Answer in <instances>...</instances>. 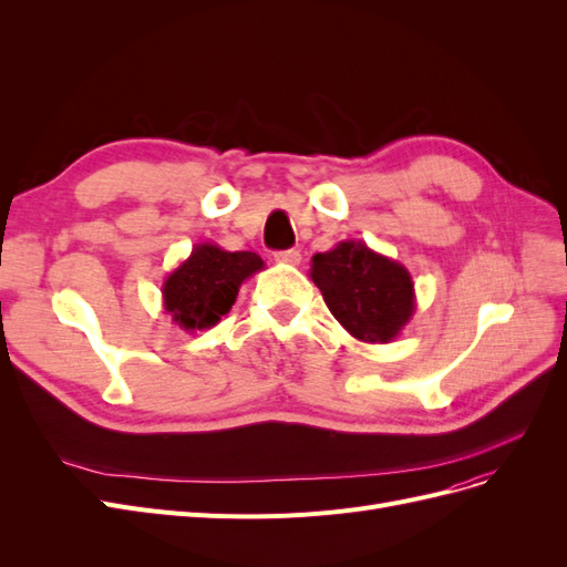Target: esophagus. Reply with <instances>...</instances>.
I'll list each match as a JSON object with an SVG mask.
<instances>
[{
    "label": "esophagus",
    "mask_w": 567,
    "mask_h": 567,
    "mask_svg": "<svg viewBox=\"0 0 567 567\" xmlns=\"http://www.w3.org/2000/svg\"><path fill=\"white\" fill-rule=\"evenodd\" d=\"M274 260L277 262H284V265H300V260H302V255H300V250H296V248H288V250H279V252H274Z\"/></svg>",
    "instance_id": "1"
}]
</instances>
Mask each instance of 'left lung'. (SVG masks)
Masks as SVG:
<instances>
[{"label":"left lung","mask_w":567,"mask_h":567,"mask_svg":"<svg viewBox=\"0 0 567 567\" xmlns=\"http://www.w3.org/2000/svg\"><path fill=\"white\" fill-rule=\"evenodd\" d=\"M310 277L338 323L362 342H392L416 312L409 269L362 241L317 252Z\"/></svg>","instance_id":"obj_1"}]
</instances>
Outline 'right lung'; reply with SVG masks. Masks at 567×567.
<instances>
[{"mask_svg":"<svg viewBox=\"0 0 567 567\" xmlns=\"http://www.w3.org/2000/svg\"><path fill=\"white\" fill-rule=\"evenodd\" d=\"M262 257L250 250H225L217 244H196L192 255L163 281V310L186 333L213 329L229 315L238 288L262 271Z\"/></svg>","mask_w":567,"mask_h":567,"instance_id":"add662e5","label":"right lung"}]
</instances>
